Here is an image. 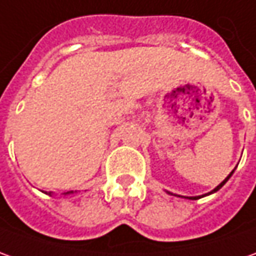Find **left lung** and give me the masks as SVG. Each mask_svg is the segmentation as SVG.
<instances>
[{
	"label": "left lung",
	"instance_id": "obj_1",
	"mask_svg": "<svg viewBox=\"0 0 256 256\" xmlns=\"http://www.w3.org/2000/svg\"><path fill=\"white\" fill-rule=\"evenodd\" d=\"M232 172H234V170L231 172H230V174H228V177H226V178H225L224 181H222V182H221V184H220V186H216V188L212 190V191H210V192H208V194H204V196H197V197H184V198H190V200H198V198H201V197H206V196H210V194H212V192H216V191H218V190L221 188V187H222V186H224L225 182H226V181L230 180V177H231V176H232ZM167 192H168V194H172V192H170V191H167ZM172 196H174V194H172ZM178 197H180V196H178Z\"/></svg>",
	"mask_w": 256,
	"mask_h": 256
}]
</instances>
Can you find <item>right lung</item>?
<instances>
[{
  "mask_svg": "<svg viewBox=\"0 0 256 256\" xmlns=\"http://www.w3.org/2000/svg\"><path fill=\"white\" fill-rule=\"evenodd\" d=\"M68 194H74V191H68V192H65V196H68Z\"/></svg>",
  "mask_w": 256,
  "mask_h": 256,
  "instance_id": "obj_1",
  "label": "right lung"
}]
</instances>
